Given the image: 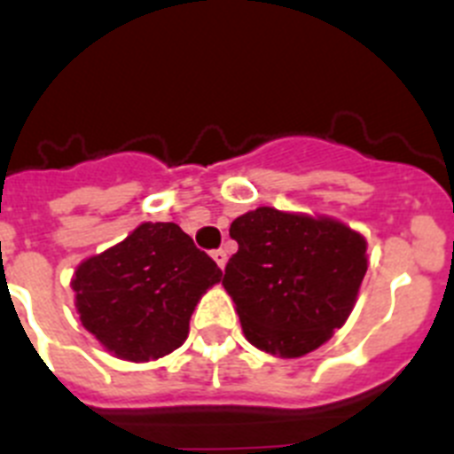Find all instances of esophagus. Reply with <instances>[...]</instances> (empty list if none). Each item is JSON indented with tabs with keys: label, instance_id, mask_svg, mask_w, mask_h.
<instances>
[{
	"label": "esophagus",
	"instance_id": "34e87169",
	"mask_svg": "<svg viewBox=\"0 0 454 454\" xmlns=\"http://www.w3.org/2000/svg\"><path fill=\"white\" fill-rule=\"evenodd\" d=\"M211 256H214V262L218 263V266L224 270V266H227V252H224V250H214V252H211Z\"/></svg>",
	"mask_w": 454,
	"mask_h": 454
}]
</instances>
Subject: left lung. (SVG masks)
Returning a JSON list of instances; mask_svg holds the SVG:
<instances>
[{
  "label": "left lung",
  "instance_id": "1",
  "mask_svg": "<svg viewBox=\"0 0 454 454\" xmlns=\"http://www.w3.org/2000/svg\"><path fill=\"white\" fill-rule=\"evenodd\" d=\"M230 236L239 252L223 286L252 346L295 359L346 323L368 270L359 231L327 215L259 207L239 215Z\"/></svg>",
  "mask_w": 454,
  "mask_h": 454
}]
</instances>
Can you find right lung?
I'll use <instances>...</instances> for the list:
<instances>
[{
    "label": "right lung",
    "instance_id": "obj_1",
    "mask_svg": "<svg viewBox=\"0 0 454 454\" xmlns=\"http://www.w3.org/2000/svg\"><path fill=\"white\" fill-rule=\"evenodd\" d=\"M223 270L175 223H143L72 275L74 307L95 339L127 362L177 350L200 298Z\"/></svg>",
    "mask_w": 454,
    "mask_h": 454
}]
</instances>
